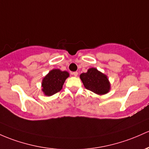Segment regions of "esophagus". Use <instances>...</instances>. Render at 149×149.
<instances>
[{
    "instance_id": "esophagus-1",
    "label": "esophagus",
    "mask_w": 149,
    "mask_h": 149,
    "mask_svg": "<svg viewBox=\"0 0 149 149\" xmlns=\"http://www.w3.org/2000/svg\"><path fill=\"white\" fill-rule=\"evenodd\" d=\"M78 73L77 71H75V72H73V73H72V75H73V76H76V77L78 76Z\"/></svg>"
}]
</instances>
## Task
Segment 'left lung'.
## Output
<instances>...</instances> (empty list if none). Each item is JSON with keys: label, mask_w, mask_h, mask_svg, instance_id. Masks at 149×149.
Here are the masks:
<instances>
[{"label": "left lung", "mask_w": 149, "mask_h": 149, "mask_svg": "<svg viewBox=\"0 0 149 149\" xmlns=\"http://www.w3.org/2000/svg\"><path fill=\"white\" fill-rule=\"evenodd\" d=\"M80 78L86 89L99 95L107 94L111 89L107 75L95 68H91L86 73H81Z\"/></svg>", "instance_id": "1"}]
</instances>
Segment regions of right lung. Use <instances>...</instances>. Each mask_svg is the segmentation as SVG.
I'll list each match as a JSON object with an SVG mask.
<instances>
[{
	"label": "right lung",
	"instance_id": "add662e5",
	"mask_svg": "<svg viewBox=\"0 0 149 149\" xmlns=\"http://www.w3.org/2000/svg\"><path fill=\"white\" fill-rule=\"evenodd\" d=\"M69 77V73L58 68L52 69L43 78L42 91L47 96H52L62 89L65 81Z\"/></svg>",
	"mask_w": 149,
	"mask_h": 149
}]
</instances>
